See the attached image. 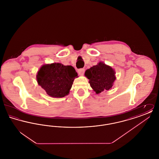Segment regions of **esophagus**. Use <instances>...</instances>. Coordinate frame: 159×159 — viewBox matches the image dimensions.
<instances>
[{
    "instance_id": "obj_1",
    "label": "esophagus",
    "mask_w": 159,
    "mask_h": 159,
    "mask_svg": "<svg viewBox=\"0 0 159 159\" xmlns=\"http://www.w3.org/2000/svg\"><path fill=\"white\" fill-rule=\"evenodd\" d=\"M77 72H78L79 75L82 76V75H83L84 73V68H80L77 70Z\"/></svg>"
}]
</instances>
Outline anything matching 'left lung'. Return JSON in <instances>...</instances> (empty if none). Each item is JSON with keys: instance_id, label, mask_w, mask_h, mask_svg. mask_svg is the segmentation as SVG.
<instances>
[{"instance_id": "1", "label": "left lung", "mask_w": 159, "mask_h": 159, "mask_svg": "<svg viewBox=\"0 0 159 159\" xmlns=\"http://www.w3.org/2000/svg\"><path fill=\"white\" fill-rule=\"evenodd\" d=\"M84 75L89 79L91 88L97 93L111 89L116 80L113 69L101 62L88 69Z\"/></svg>"}]
</instances>
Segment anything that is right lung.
<instances>
[{
    "label": "right lung",
    "mask_w": 159,
    "mask_h": 159,
    "mask_svg": "<svg viewBox=\"0 0 159 159\" xmlns=\"http://www.w3.org/2000/svg\"><path fill=\"white\" fill-rule=\"evenodd\" d=\"M77 73L71 66L60 63L46 64L40 68L37 75L38 83L46 93L55 98L67 95Z\"/></svg>",
    "instance_id": "right-lung-1"
}]
</instances>
